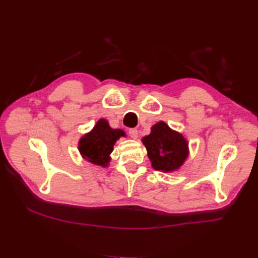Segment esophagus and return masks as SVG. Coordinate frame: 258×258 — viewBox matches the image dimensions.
<instances>
[{
  "label": "esophagus",
  "instance_id": "34e87169",
  "mask_svg": "<svg viewBox=\"0 0 258 258\" xmlns=\"http://www.w3.org/2000/svg\"><path fill=\"white\" fill-rule=\"evenodd\" d=\"M129 136L132 138V139H137L138 138V136H139V134H138V130L136 129V128H131V129H129Z\"/></svg>",
  "mask_w": 258,
  "mask_h": 258
}]
</instances>
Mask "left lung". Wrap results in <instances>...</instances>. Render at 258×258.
<instances>
[{
    "instance_id": "1",
    "label": "left lung",
    "mask_w": 258,
    "mask_h": 258,
    "mask_svg": "<svg viewBox=\"0 0 258 258\" xmlns=\"http://www.w3.org/2000/svg\"><path fill=\"white\" fill-rule=\"evenodd\" d=\"M142 143L152 167L162 172H173L181 168L189 154L187 140L165 121L155 123L151 134L142 139Z\"/></svg>"
}]
</instances>
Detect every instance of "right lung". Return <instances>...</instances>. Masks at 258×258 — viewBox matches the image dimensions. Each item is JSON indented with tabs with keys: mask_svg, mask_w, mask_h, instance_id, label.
I'll list each match as a JSON object with an SVG mask.
<instances>
[{
	"mask_svg": "<svg viewBox=\"0 0 258 258\" xmlns=\"http://www.w3.org/2000/svg\"><path fill=\"white\" fill-rule=\"evenodd\" d=\"M121 137H126L123 130L111 128L107 120L101 118L91 131L80 139L79 151L85 160L93 165L107 167L113 147Z\"/></svg>",
	"mask_w": 258,
	"mask_h": 258,
	"instance_id": "obj_1",
	"label": "right lung"
}]
</instances>
